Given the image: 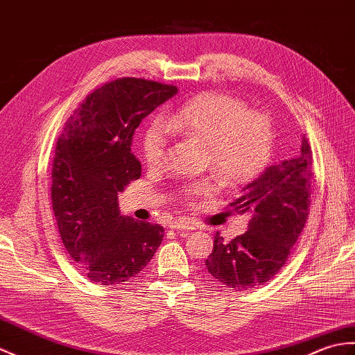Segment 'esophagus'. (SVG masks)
Returning a JSON list of instances; mask_svg holds the SVG:
<instances>
[{
  "label": "esophagus",
  "mask_w": 355,
  "mask_h": 355,
  "mask_svg": "<svg viewBox=\"0 0 355 355\" xmlns=\"http://www.w3.org/2000/svg\"><path fill=\"white\" fill-rule=\"evenodd\" d=\"M169 228H172V230H187V232H191V230H195V227L191 224V222H187L184 219L172 220L171 224H169Z\"/></svg>",
  "instance_id": "34e87169"
}]
</instances>
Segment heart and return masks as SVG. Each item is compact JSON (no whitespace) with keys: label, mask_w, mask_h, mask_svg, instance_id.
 Instances as JSON below:
<instances>
[{"label":"heart","mask_w":355,"mask_h":355,"mask_svg":"<svg viewBox=\"0 0 355 355\" xmlns=\"http://www.w3.org/2000/svg\"><path fill=\"white\" fill-rule=\"evenodd\" d=\"M169 133L205 144L210 164L227 181H245L265 166L270 154L272 133L269 121L259 112H248L236 98L220 94H202L178 110L163 116ZM160 122L146 130L144 155L148 164L157 166L164 159L166 136ZM215 181H196L186 189L187 195L215 191Z\"/></svg>","instance_id":"heart-1"}]
</instances>
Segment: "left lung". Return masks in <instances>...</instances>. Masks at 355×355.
I'll list each match as a JSON object with an SVG mask.
<instances>
[{"instance_id": "left-lung-1", "label": "left lung", "mask_w": 355, "mask_h": 355, "mask_svg": "<svg viewBox=\"0 0 355 355\" xmlns=\"http://www.w3.org/2000/svg\"><path fill=\"white\" fill-rule=\"evenodd\" d=\"M313 155L306 136L298 154L270 164L230 204L250 216L248 232L225 242L215 236L205 260L209 274L228 289H254L274 278L298 241L310 207Z\"/></svg>"}]
</instances>
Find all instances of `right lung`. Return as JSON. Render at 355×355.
<instances>
[{
	"label": "right lung",
	"mask_w": 355,
	"mask_h": 355,
	"mask_svg": "<svg viewBox=\"0 0 355 355\" xmlns=\"http://www.w3.org/2000/svg\"><path fill=\"white\" fill-rule=\"evenodd\" d=\"M177 92L157 81L118 78L87 95L57 140L54 216L66 251L90 282H128L163 241L159 224L121 215L118 192L142 174L131 153L139 123Z\"/></svg>",
	"instance_id": "1"
}]
</instances>
